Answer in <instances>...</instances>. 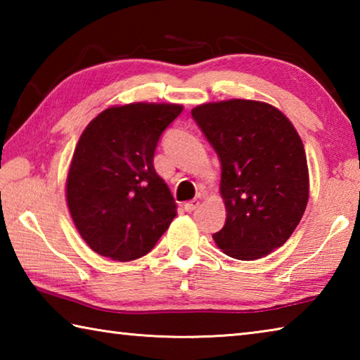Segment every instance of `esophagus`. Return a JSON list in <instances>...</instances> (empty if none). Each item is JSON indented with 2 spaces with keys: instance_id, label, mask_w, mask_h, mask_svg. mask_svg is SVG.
I'll use <instances>...</instances> for the list:
<instances>
[{
  "instance_id": "1",
  "label": "esophagus",
  "mask_w": 360,
  "mask_h": 360,
  "mask_svg": "<svg viewBox=\"0 0 360 360\" xmlns=\"http://www.w3.org/2000/svg\"><path fill=\"white\" fill-rule=\"evenodd\" d=\"M198 205H200L198 200H191V202L184 203V210H186L187 212H192V211H195V210L198 208Z\"/></svg>"
}]
</instances>
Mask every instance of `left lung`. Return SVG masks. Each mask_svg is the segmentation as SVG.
Returning a JSON list of instances; mask_svg holds the SVG:
<instances>
[{"instance_id":"obj_1","label":"left lung","mask_w":360,"mask_h":360,"mask_svg":"<svg viewBox=\"0 0 360 360\" xmlns=\"http://www.w3.org/2000/svg\"><path fill=\"white\" fill-rule=\"evenodd\" d=\"M192 117L221 158L227 219L212 235L224 254L255 260L294 233L309 197L307 154L292 122L255 100L205 103Z\"/></svg>"}]
</instances>
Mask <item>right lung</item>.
<instances>
[{
    "mask_svg": "<svg viewBox=\"0 0 360 360\" xmlns=\"http://www.w3.org/2000/svg\"><path fill=\"white\" fill-rule=\"evenodd\" d=\"M174 103H130L101 111L85 127L66 176V203L79 235L103 257L136 260L176 217V203L154 168Z\"/></svg>",
    "mask_w": 360,
    "mask_h": 360,
    "instance_id": "add662e5",
    "label": "right lung"
}]
</instances>
